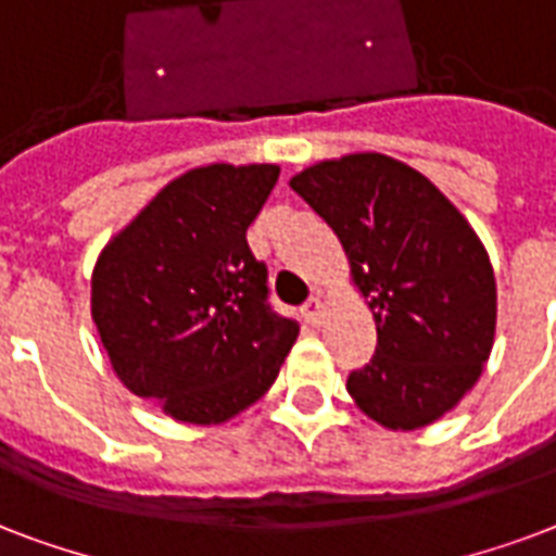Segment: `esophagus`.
Returning a JSON list of instances; mask_svg holds the SVG:
<instances>
[{
  "label": "esophagus",
  "mask_w": 556,
  "mask_h": 556,
  "mask_svg": "<svg viewBox=\"0 0 556 556\" xmlns=\"http://www.w3.org/2000/svg\"><path fill=\"white\" fill-rule=\"evenodd\" d=\"M301 316L307 318V321L313 327H318V325H321V321H325V301L318 299V295L307 299V304L301 307Z\"/></svg>",
  "instance_id": "esophagus-1"
}]
</instances>
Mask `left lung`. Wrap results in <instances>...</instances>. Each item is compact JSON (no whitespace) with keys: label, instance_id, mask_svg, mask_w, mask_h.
Instances as JSON below:
<instances>
[{"label":"left lung","instance_id":"8db88e82","mask_svg":"<svg viewBox=\"0 0 556 556\" xmlns=\"http://www.w3.org/2000/svg\"><path fill=\"white\" fill-rule=\"evenodd\" d=\"M290 188L333 229L377 321L348 394L386 429L434 424L476 386L496 333V278L479 235L415 167L351 153Z\"/></svg>","mask_w":556,"mask_h":556}]
</instances>
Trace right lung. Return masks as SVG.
Segmentation results:
<instances>
[{
  "mask_svg": "<svg viewBox=\"0 0 556 556\" xmlns=\"http://www.w3.org/2000/svg\"><path fill=\"white\" fill-rule=\"evenodd\" d=\"M278 165H205L167 182L103 247L92 321L118 380L182 424H223L261 400L299 325L269 307L247 229Z\"/></svg>",
  "mask_w": 556,
  "mask_h": 556,
  "instance_id": "obj_1",
  "label": "right lung"
}]
</instances>
